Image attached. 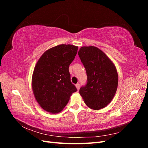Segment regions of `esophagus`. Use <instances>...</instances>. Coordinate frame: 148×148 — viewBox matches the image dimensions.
I'll use <instances>...</instances> for the list:
<instances>
[{"label":"esophagus","mask_w":148,"mask_h":148,"mask_svg":"<svg viewBox=\"0 0 148 148\" xmlns=\"http://www.w3.org/2000/svg\"><path fill=\"white\" fill-rule=\"evenodd\" d=\"M75 86H76V88H77V89H78V90H79V88H80V84H76L75 85Z\"/></svg>","instance_id":"esophagus-1"}]
</instances>
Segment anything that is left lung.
<instances>
[{"label":"left lung","instance_id":"8db88e82","mask_svg":"<svg viewBox=\"0 0 148 148\" xmlns=\"http://www.w3.org/2000/svg\"><path fill=\"white\" fill-rule=\"evenodd\" d=\"M78 53L88 77L87 84L79 89L80 95L89 108H104L112 100L117 91L119 78L116 67L96 47H82Z\"/></svg>","mask_w":148,"mask_h":148}]
</instances>
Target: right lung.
<instances>
[{"mask_svg":"<svg viewBox=\"0 0 148 148\" xmlns=\"http://www.w3.org/2000/svg\"><path fill=\"white\" fill-rule=\"evenodd\" d=\"M78 46L60 44L44 52L36 64L32 76V89L42 108L59 113L77 91L70 81L69 65L77 53Z\"/></svg>","mask_w":148,"mask_h":148,"instance_id":"obj_1","label":"right lung"}]
</instances>
